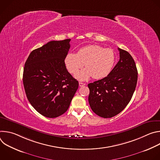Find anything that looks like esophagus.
<instances>
[{
	"label": "esophagus",
	"instance_id": "1",
	"mask_svg": "<svg viewBox=\"0 0 160 160\" xmlns=\"http://www.w3.org/2000/svg\"><path fill=\"white\" fill-rule=\"evenodd\" d=\"M84 85H85V83H84L83 82H79V86L80 87H83Z\"/></svg>",
	"mask_w": 160,
	"mask_h": 160
}]
</instances>
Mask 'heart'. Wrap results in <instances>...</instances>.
Returning a JSON list of instances; mask_svg holds the SVG:
<instances>
[{
	"instance_id": "obj_1",
	"label": "heart",
	"mask_w": 160,
	"mask_h": 160,
	"mask_svg": "<svg viewBox=\"0 0 160 160\" xmlns=\"http://www.w3.org/2000/svg\"><path fill=\"white\" fill-rule=\"evenodd\" d=\"M117 60L112 49H104L98 45H89L78 50L77 54L69 52L64 58L67 70L75 73L85 64V69L78 72L75 77L80 80H87L90 77L101 79L112 71Z\"/></svg>"
}]
</instances>
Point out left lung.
<instances>
[{
  "label": "left lung",
  "instance_id": "obj_1",
  "mask_svg": "<svg viewBox=\"0 0 160 160\" xmlns=\"http://www.w3.org/2000/svg\"><path fill=\"white\" fill-rule=\"evenodd\" d=\"M120 60L105 78L88 84V102L98 116L108 118L122 111L135 91L138 73L135 61L126 51L118 48Z\"/></svg>",
  "mask_w": 160,
  "mask_h": 160
}]
</instances>
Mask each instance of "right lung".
Returning a JSON list of instances; mask_svg holds the SVG:
<instances>
[{
    "label": "right lung",
    "mask_w": 160,
    "mask_h": 160,
    "mask_svg": "<svg viewBox=\"0 0 160 160\" xmlns=\"http://www.w3.org/2000/svg\"><path fill=\"white\" fill-rule=\"evenodd\" d=\"M71 39L51 41L30 54L22 82L28 100L42 115L56 118L68 109L78 82L68 72L64 58Z\"/></svg>",
    "instance_id": "right-lung-1"
}]
</instances>
